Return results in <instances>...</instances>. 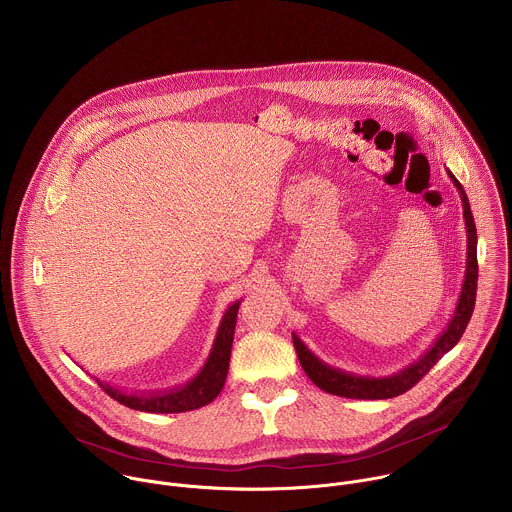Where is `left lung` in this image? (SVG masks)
<instances>
[{
	"label": "left lung",
	"mask_w": 512,
	"mask_h": 512,
	"mask_svg": "<svg viewBox=\"0 0 512 512\" xmlns=\"http://www.w3.org/2000/svg\"><path fill=\"white\" fill-rule=\"evenodd\" d=\"M451 176L455 188L461 194L463 202V218L467 228V268H465V280L461 286V294L455 306V314L449 320L447 328L437 340L431 343V347L413 363L403 367L397 373L385 375V377H369V375H357L349 373L338 367L328 365L322 361L308 345L300 340L296 334H292L294 347L298 353V359L302 363V369L306 375L326 393L349 397V399H391L407 389H411L447 351H451L457 341L461 340L463 332L467 330V324L475 310V296H477V278H479V266H477V228L471 212L469 198L461 186V182L455 178V174L447 171Z\"/></svg>",
	"instance_id": "left-lung-1"
}]
</instances>
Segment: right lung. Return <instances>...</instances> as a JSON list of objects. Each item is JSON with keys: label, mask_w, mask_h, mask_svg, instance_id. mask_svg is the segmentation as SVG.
<instances>
[{"label": "right lung", "mask_w": 512, "mask_h": 512, "mask_svg": "<svg viewBox=\"0 0 512 512\" xmlns=\"http://www.w3.org/2000/svg\"><path fill=\"white\" fill-rule=\"evenodd\" d=\"M240 300L228 306V310L222 316V322L216 332V340L212 343V351L202 365V369L182 387H176L167 393H125L109 383H99L107 395H111L121 405H127L137 411L147 413H184L198 407L208 405L218 397V393L224 387L226 375H228V363H230V349L234 340V328H236V316H238Z\"/></svg>", "instance_id": "1"}]
</instances>
